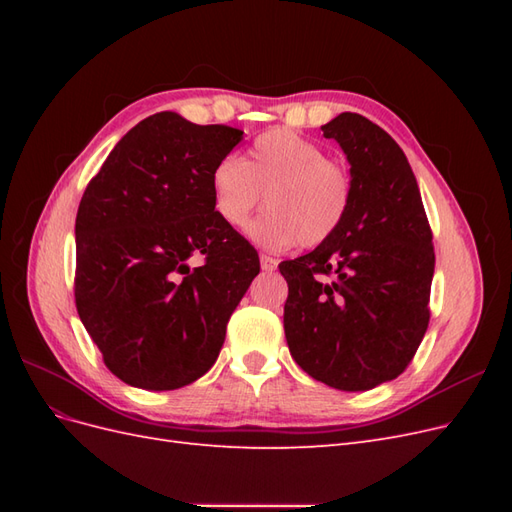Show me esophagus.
<instances>
[{"label": "esophagus", "instance_id": "1", "mask_svg": "<svg viewBox=\"0 0 512 512\" xmlns=\"http://www.w3.org/2000/svg\"><path fill=\"white\" fill-rule=\"evenodd\" d=\"M260 267H262V271L273 273L277 269V260L271 256H260Z\"/></svg>", "mask_w": 512, "mask_h": 512}]
</instances>
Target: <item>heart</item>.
Segmentation results:
<instances>
[{
	"instance_id": "heart-1",
	"label": "heart",
	"mask_w": 512,
	"mask_h": 512,
	"mask_svg": "<svg viewBox=\"0 0 512 512\" xmlns=\"http://www.w3.org/2000/svg\"><path fill=\"white\" fill-rule=\"evenodd\" d=\"M269 211L247 228L265 250L316 247L344 226L354 181L344 162L318 143L286 130L262 132L245 158L226 156L211 170L213 209L230 228H243L262 205Z\"/></svg>"
}]
</instances>
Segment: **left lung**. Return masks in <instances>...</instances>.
<instances>
[{
	"label": "left lung",
	"instance_id": "left-lung-1",
	"mask_svg": "<svg viewBox=\"0 0 512 512\" xmlns=\"http://www.w3.org/2000/svg\"><path fill=\"white\" fill-rule=\"evenodd\" d=\"M350 162L352 207L314 252L286 260L292 359L339 391L395 380L423 342L436 267L433 235L404 151L376 123L342 113L322 126Z\"/></svg>",
	"mask_w": 512,
	"mask_h": 512
}]
</instances>
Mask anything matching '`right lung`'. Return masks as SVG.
I'll list each match as a JSON object with an SVG mask.
<instances>
[{"mask_svg": "<svg viewBox=\"0 0 512 512\" xmlns=\"http://www.w3.org/2000/svg\"><path fill=\"white\" fill-rule=\"evenodd\" d=\"M241 138L156 113L121 138L81 198L76 309L104 365L130 386L173 391L207 374L260 271L211 196L213 166ZM196 253L204 265L192 270Z\"/></svg>", "mask_w": 512, "mask_h": 512, "instance_id": "add662e5", "label": "right lung"}]
</instances>
